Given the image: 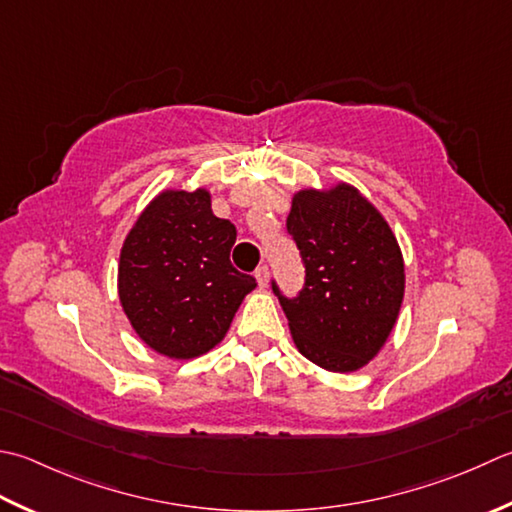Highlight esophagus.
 <instances>
[{
  "label": "esophagus",
  "instance_id": "1",
  "mask_svg": "<svg viewBox=\"0 0 512 512\" xmlns=\"http://www.w3.org/2000/svg\"><path fill=\"white\" fill-rule=\"evenodd\" d=\"M255 277H257V284H259V286H262V288H268L270 273H268V268H266V266H259V268L255 270Z\"/></svg>",
  "mask_w": 512,
  "mask_h": 512
}]
</instances>
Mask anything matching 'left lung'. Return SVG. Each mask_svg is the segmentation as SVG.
Segmentation results:
<instances>
[{"mask_svg": "<svg viewBox=\"0 0 512 512\" xmlns=\"http://www.w3.org/2000/svg\"><path fill=\"white\" fill-rule=\"evenodd\" d=\"M306 286H273L299 353L330 373H355L388 342L404 302V255L393 228L357 186L302 188L286 219Z\"/></svg>", "mask_w": 512, "mask_h": 512, "instance_id": "8db88e82", "label": "left lung"}]
</instances>
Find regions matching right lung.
<instances>
[{"label": "right lung", "instance_id": "right-lung-1", "mask_svg": "<svg viewBox=\"0 0 512 512\" xmlns=\"http://www.w3.org/2000/svg\"><path fill=\"white\" fill-rule=\"evenodd\" d=\"M210 190L164 188L119 250L117 295L135 335L168 359H195L222 344L257 282L230 264L235 226L210 208Z\"/></svg>", "mask_w": 512, "mask_h": 512}]
</instances>
